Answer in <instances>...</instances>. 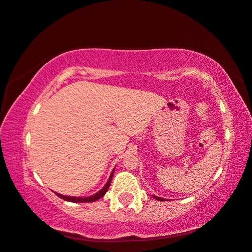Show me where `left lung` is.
Returning <instances> with one entry per match:
<instances>
[{
    "instance_id": "1",
    "label": "left lung",
    "mask_w": 252,
    "mask_h": 252,
    "mask_svg": "<svg viewBox=\"0 0 252 252\" xmlns=\"http://www.w3.org/2000/svg\"><path fill=\"white\" fill-rule=\"evenodd\" d=\"M152 197H153V198H155V199H158V200H159V202H165V200H167V199H165V198H161V197H158V196H154V195H152Z\"/></svg>"
}]
</instances>
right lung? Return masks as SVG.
I'll use <instances>...</instances> for the list:
<instances>
[{
	"label": "right lung",
	"instance_id": "right-lung-1",
	"mask_svg": "<svg viewBox=\"0 0 252 252\" xmlns=\"http://www.w3.org/2000/svg\"><path fill=\"white\" fill-rule=\"evenodd\" d=\"M114 170H115V168L113 169V171L111 172L109 180H108L107 183H105V186H104L101 189H100V191H99L98 193L92 195V196H87V197H74V196H65V195L58 194V193H55V194L57 195L58 197L66 200V202H71V203H91V202H96V200H98V199H100L101 197H103L104 195H105V193L108 192V189H109L110 184H111V180H112V178H113Z\"/></svg>",
	"mask_w": 252,
	"mask_h": 252
}]
</instances>
